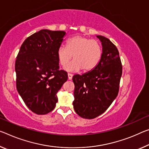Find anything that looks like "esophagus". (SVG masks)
I'll use <instances>...</instances> for the list:
<instances>
[{
	"instance_id": "1",
	"label": "esophagus",
	"mask_w": 149,
	"mask_h": 149,
	"mask_svg": "<svg viewBox=\"0 0 149 149\" xmlns=\"http://www.w3.org/2000/svg\"><path fill=\"white\" fill-rule=\"evenodd\" d=\"M68 79H69L70 80L72 79V77H73V74H70V73H68Z\"/></svg>"
}]
</instances>
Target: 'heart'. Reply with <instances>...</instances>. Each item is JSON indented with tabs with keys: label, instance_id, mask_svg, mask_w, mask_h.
I'll list each match as a JSON object with an SVG mask.
<instances>
[{
	"label": "heart",
	"instance_id": "heart-1",
	"mask_svg": "<svg viewBox=\"0 0 149 149\" xmlns=\"http://www.w3.org/2000/svg\"><path fill=\"white\" fill-rule=\"evenodd\" d=\"M102 56V48L99 42L89 38L77 35L67 41L66 47L60 46L57 50L60 64L65 67L72 58L74 61L68 65V71L90 72L100 63Z\"/></svg>",
	"mask_w": 149,
	"mask_h": 149
}]
</instances>
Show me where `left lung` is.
I'll list each match as a JSON object with an SVG mask.
<instances>
[{
  "instance_id": "8db88e82",
  "label": "left lung",
  "mask_w": 149,
  "mask_h": 149,
  "mask_svg": "<svg viewBox=\"0 0 149 149\" xmlns=\"http://www.w3.org/2000/svg\"><path fill=\"white\" fill-rule=\"evenodd\" d=\"M102 44V56L95 69L74 75L73 102L75 111L85 119H94L107 109L119 93L122 64L119 51L107 38L97 36Z\"/></svg>"
}]
</instances>
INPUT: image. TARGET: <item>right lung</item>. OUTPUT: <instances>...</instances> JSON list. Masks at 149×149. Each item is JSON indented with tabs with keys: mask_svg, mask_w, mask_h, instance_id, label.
I'll list each match as a JSON object with an SVG mask.
<instances>
[{
	"mask_svg": "<svg viewBox=\"0 0 149 149\" xmlns=\"http://www.w3.org/2000/svg\"><path fill=\"white\" fill-rule=\"evenodd\" d=\"M65 34L64 31L40 30L24 41L16 57V89L36 114H47L55 108L56 93L68 80V73L59 70L57 56Z\"/></svg>",
	"mask_w": 149,
	"mask_h": 149,
	"instance_id": "1",
	"label": "right lung"
}]
</instances>
